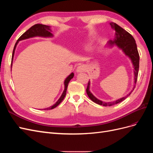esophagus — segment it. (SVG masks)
Returning <instances> with one entry per match:
<instances>
[{"instance_id": "esophagus-1", "label": "esophagus", "mask_w": 153, "mask_h": 153, "mask_svg": "<svg viewBox=\"0 0 153 153\" xmlns=\"http://www.w3.org/2000/svg\"><path fill=\"white\" fill-rule=\"evenodd\" d=\"M85 66L84 65H80L78 66L76 68V72L77 73H82L85 71Z\"/></svg>"}]
</instances>
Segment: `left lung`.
I'll use <instances>...</instances> for the list:
<instances>
[{
  "mask_svg": "<svg viewBox=\"0 0 153 153\" xmlns=\"http://www.w3.org/2000/svg\"><path fill=\"white\" fill-rule=\"evenodd\" d=\"M110 25H111L112 29L114 30L115 32V39L113 41L112 40V41H108V45L113 46L114 45H115L116 46H117V47L120 49H121L123 51V52L125 53V55H127V56L131 59L134 67V75H135L134 80H135V84H136L137 77H138V69H139L140 57H139V54H138V52L135 40L133 38V37L129 33V32H128L126 30H125L124 29H123L122 27H121L117 24H115V23H113V22H111ZM135 85H134L133 90L129 92L126 96H124L123 98H120L116 101H112V102H103V101L97 99L89 91L90 81H89V82H88L86 92L88 96L89 97V98L93 101V102L98 105L106 106H112L115 104H117L120 102H121V101H124L129 95L131 94L133 89H135Z\"/></svg>",
  "mask_w": 153,
  "mask_h": 153,
  "instance_id": "obj_1",
  "label": "left lung"
}]
</instances>
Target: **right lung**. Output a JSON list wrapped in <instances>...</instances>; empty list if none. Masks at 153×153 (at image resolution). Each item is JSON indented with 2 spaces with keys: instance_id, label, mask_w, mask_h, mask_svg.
<instances>
[{
  "instance_id": "right-lung-1",
  "label": "right lung",
  "mask_w": 153,
  "mask_h": 153,
  "mask_svg": "<svg viewBox=\"0 0 153 153\" xmlns=\"http://www.w3.org/2000/svg\"><path fill=\"white\" fill-rule=\"evenodd\" d=\"M36 36H40V37H45V38H47V37H52L53 34L51 33V29H50V27L48 26V25H43V24H36L33 26H32L29 29L27 30L25 32H24L23 34L17 40L16 43H15V47H14V49L13 51V54H12V60H11V67H12V62H13V59L14 57V54H15V48L16 47V45L18 44V43L21 40H24V39H28L30 38H33V37H36ZM74 76V73H71L70 75H69L66 78V80H64V90L62 92V94L61 95V96L60 97V98L58 100V101L55 103L53 105L51 106L50 107L47 108H44L43 110H51L53 109L54 108L57 106L60 103H61V101L64 100V97L66 96V91H67V88H68V85L69 81L71 80V79L73 78Z\"/></svg>"
}]
</instances>
